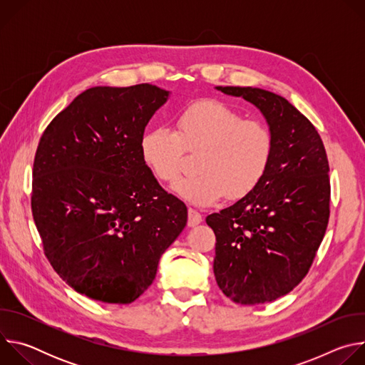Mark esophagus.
<instances>
[{"label":"esophagus","instance_id":"esophagus-1","mask_svg":"<svg viewBox=\"0 0 365 365\" xmlns=\"http://www.w3.org/2000/svg\"><path fill=\"white\" fill-rule=\"evenodd\" d=\"M200 222H202V215L196 210H193V207H189V211H187V225L189 227H196Z\"/></svg>","mask_w":365,"mask_h":365}]
</instances>
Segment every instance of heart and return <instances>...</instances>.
I'll return each instance as SVG.
<instances>
[{
    "instance_id": "obj_1",
    "label": "heart",
    "mask_w": 365,
    "mask_h": 365,
    "mask_svg": "<svg viewBox=\"0 0 365 365\" xmlns=\"http://www.w3.org/2000/svg\"><path fill=\"white\" fill-rule=\"evenodd\" d=\"M140 148L145 166L163 183L178 180L186 151L199 153L196 175L178 182L175 192L189 203L205 206L225 195L238 200L258 186L272 160L273 135L263 121L242 120L227 103L203 99L176 117L175 130L145 131Z\"/></svg>"
}]
</instances>
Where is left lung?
<instances>
[{"instance_id": "obj_1", "label": "left lung", "mask_w": 365, "mask_h": 365, "mask_svg": "<svg viewBox=\"0 0 365 365\" xmlns=\"http://www.w3.org/2000/svg\"><path fill=\"white\" fill-rule=\"evenodd\" d=\"M263 113L273 155L258 186L206 217L217 237L214 273L227 297L241 304L276 300L307 274L329 221V165L315 125L273 92L217 86Z\"/></svg>"}]
</instances>
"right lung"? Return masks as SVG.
Returning a JSON list of instances; mask_svg holds the SVG:
<instances>
[{"label": "right lung", "mask_w": 365, "mask_h": 365, "mask_svg": "<svg viewBox=\"0 0 365 365\" xmlns=\"http://www.w3.org/2000/svg\"><path fill=\"white\" fill-rule=\"evenodd\" d=\"M169 92L95 86L46 127L34 155L31 212L53 270L78 293L131 303L187 222V207L145 166L141 137Z\"/></svg>", "instance_id": "1"}]
</instances>
